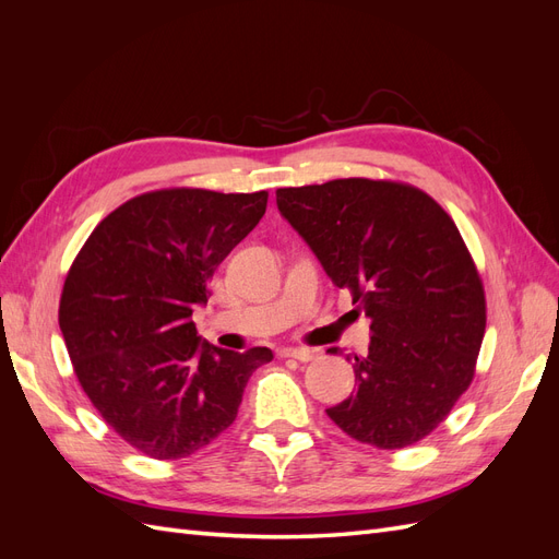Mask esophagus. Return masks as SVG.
Segmentation results:
<instances>
[{
  "instance_id": "esophagus-1",
  "label": "esophagus",
  "mask_w": 559,
  "mask_h": 559,
  "mask_svg": "<svg viewBox=\"0 0 559 559\" xmlns=\"http://www.w3.org/2000/svg\"><path fill=\"white\" fill-rule=\"evenodd\" d=\"M280 357H292L298 361H312L317 357V349L310 347H284L280 349Z\"/></svg>"
}]
</instances>
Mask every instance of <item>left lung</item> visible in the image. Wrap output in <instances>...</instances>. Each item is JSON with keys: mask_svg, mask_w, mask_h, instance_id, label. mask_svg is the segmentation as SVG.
Returning <instances> with one entry per match:
<instances>
[{"mask_svg": "<svg viewBox=\"0 0 559 559\" xmlns=\"http://www.w3.org/2000/svg\"><path fill=\"white\" fill-rule=\"evenodd\" d=\"M277 210L370 319L368 354L347 357L357 392L326 415L380 450L421 441L468 389L485 335L483 282L460 230L396 181L277 189Z\"/></svg>", "mask_w": 559, "mask_h": 559, "instance_id": "obj_1", "label": "left lung"}]
</instances>
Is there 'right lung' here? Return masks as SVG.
Returning a JSON list of instances; mask_svg holds the SVG:
<instances>
[{"label":"right lung","instance_id":"obj_1","mask_svg":"<svg viewBox=\"0 0 559 559\" xmlns=\"http://www.w3.org/2000/svg\"><path fill=\"white\" fill-rule=\"evenodd\" d=\"M265 205V191L138 195L97 224L67 273L58 319L74 373L107 425L154 460L210 445L253 370L273 361L267 347L210 345L191 321Z\"/></svg>","mask_w":559,"mask_h":559}]
</instances>
